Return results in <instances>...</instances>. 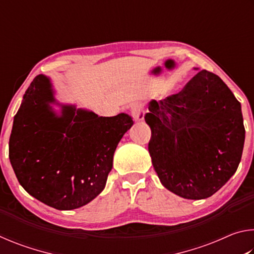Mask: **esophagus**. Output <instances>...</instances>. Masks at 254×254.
Instances as JSON below:
<instances>
[{"label":"esophagus","mask_w":254,"mask_h":254,"mask_svg":"<svg viewBox=\"0 0 254 254\" xmlns=\"http://www.w3.org/2000/svg\"><path fill=\"white\" fill-rule=\"evenodd\" d=\"M131 114L135 121H142L144 118L143 106L141 105L140 103H135V104H133L131 106Z\"/></svg>","instance_id":"esophagus-1"}]
</instances>
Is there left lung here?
<instances>
[{
    "label": "left lung",
    "instance_id": "8db88e82",
    "mask_svg": "<svg viewBox=\"0 0 254 254\" xmlns=\"http://www.w3.org/2000/svg\"><path fill=\"white\" fill-rule=\"evenodd\" d=\"M144 120L153 168L174 194L207 198L235 174L246 128L240 102L217 75L198 71L178 94L150 102Z\"/></svg>",
    "mask_w": 254,
    "mask_h": 254
}]
</instances>
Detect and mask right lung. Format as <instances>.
<instances>
[{
  "label": "right lung",
  "instance_id": "1",
  "mask_svg": "<svg viewBox=\"0 0 254 254\" xmlns=\"http://www.w3.org/2000/svg\"><path fill=\"white\" fill-rule=\"evenodd\" d=\"M50 79L38 75L23 95L8 141V158L30 195L60 210L81 207L101 194L120 140L133 126L127 114L98 117L62 105L58 117Z\"/></svg>",
  "mask_w": 254,
  "mask_h": 254
}]
</instances>
